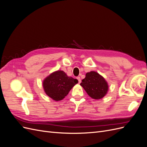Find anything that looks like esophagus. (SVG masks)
<instances>
[{"instance_id": "34e87169", "label": "esophagus", "mask_w": 147, "mask_h": 147, "mask_svg": "<svg viewBox=\"0 0 147 147\" xmlns=\"http://www.w3.org/2000/svg\"><path fill=\"white\" fill-rule=\"evenodd\" d=\"M77 78L78 81V83H81V78H80V77H78Z\"/></svg>"}]
</instances>
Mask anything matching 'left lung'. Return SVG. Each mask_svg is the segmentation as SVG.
<instances>
[{"label":"left lung","mask_w":147,"mask_h":147,"mask_svg":"<svg viewBox=\"0 0 147 147\" xmlns=\"http://www.w3.org/2000/svg\"><path fill=\"white\" fill-rule=\"evenodd\" d=\"M80 85L91 98L100 99L107 93L109 85L105 78L94 71L86 74Z\"/></svg>","instance_id":"obj_1"}]
</instances>
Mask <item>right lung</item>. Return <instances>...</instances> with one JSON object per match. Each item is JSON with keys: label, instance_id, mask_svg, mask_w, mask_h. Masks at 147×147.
<instances>
[{"label": "right lung", "instance_id": "right-lung-1", "mask_svg": "<svg viewBox=\"0 0 147 147\" xmlns=\"http://www.w3.org/2000/svg\"><path fill=\"white\" fill-rule=\"evenodd\" d=\"M78 82L77 79L68 77L64 71L57 70L44 79L43 87L47 96L59 101L63 99Z\"/></svg>", "mask_w": 147, "mask_h": 147}]
</instances>
